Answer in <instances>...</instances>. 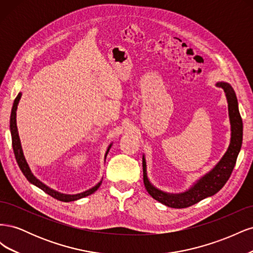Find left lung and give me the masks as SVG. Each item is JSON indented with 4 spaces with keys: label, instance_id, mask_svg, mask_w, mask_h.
<instances>
[{
    "label": "left lung",
    "instance_id": "8db88e82",
    "mask_svg": "<svg viewBox=\"0 0 253 253\" xmlns=\"http://www.w3.org/2000/svg\"><path fill=\"white\" fill-rule=\"evenodd\" d=\"M215 85L224 89L227 102L229 119L231 125V138L230 144L219 162L211 171L196 180L192 187H190L185 192L181 193H168L157 189L150 182L147 174V163L144 155H142L143 168V183L148 193L154 198L170 208H187L201 202L204 198L212 196L225 186V183L230 177L233 168L236 163V158L242 148L243 142V121L239 111V103L235 91L230 84L227 82H217Z\"/></svg>",
    "mask_w": 253,
    "mask_h": 253
}]
</instances>
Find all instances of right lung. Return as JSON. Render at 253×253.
Masks as SVG:
<instances>
[{
    "label": "right lung",
    "instance_id": "1",
    "mask_svg": "<svg viewBox=\"0 0 253 253\" xmlns=\"http://www.w3.org/2000/svg\"><path fill=\"white\" fill-rule=\"evenodd\" d=\"M22 93H19L17 98L14 99L13 101V105H12V109H11V114H10V134H11V140H12V149H13V153H14V156H16L17 159V163L19 165L20 170L22 171V173L24 174L25 177L27 178V180L35 185L36 187L40 188L41 190H43L45 193H47L48 195H50L51 197L56 198L58 201L61 202H74V201H77L80 200V198H83L85 196H88L90 194H93L95 191H97V189L100 187L102 180L99 181L97 185L93 188H90L86 191H84L82 193H78V194H63L61 192H58V191L53 190L51 188H49L48 186L45 185L42 181H40L38 179L36 176L33 174L32 170H30V168L26 162L25 156L23 154V150H22V145H21V140H20V137H19V133H18V126H17V109H18V104L19 101L21 99ZM112 147V143L108 147V150L105 152V156L104 159L106 158V155H108V153L110 151Z\"/></svg>",
    "mask_w": 253,
    "mask_h": 253
}]
</instances>
